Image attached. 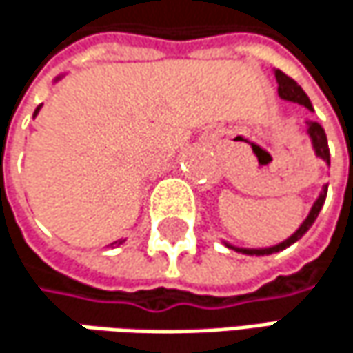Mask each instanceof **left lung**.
I'll return each mask as SVG.
<instances>
[{
    "label": "left lung",
    "mask_w": 353,
    "mask_h": 353,
    "mask_svg": "<svg viewBox=\"0 0 353 353\" xmlns=\"http://www.w3.org/2000/svg\"><path fill=\"white\" fill-rule=\"evenodd\" d=\"M274 74H276V81H279V95L283 97V99H288V101H294V103H299V105H305L307 110H313V105H311V101H309V97L305 95V91L296 85V81H292L288 74H285L283 70H274ZM309 136H311V140H313V148H315V152L317 156H321L323 160H327L330 162V146H327V136H325V130L317 123V121H311L309 123ZM325 197H327V187H323V193L319 195V199L315 201V205H313V209H311V213H309V217L303 221V225L288 238L283 243H279V245H272V248H262V250H238V252H243V254H250V256H264V254H274V252H281V250H285L288 248L290 243H294L296 240H301L303 236H305V232L315 223V219H317V215H319V211H321V207H323V203H325Z\"/></svg>",
    "instance_id": "8db88e82"
}]
</instances>
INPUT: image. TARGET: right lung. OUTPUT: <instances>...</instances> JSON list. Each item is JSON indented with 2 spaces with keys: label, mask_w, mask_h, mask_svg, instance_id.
<instances>
[{
  "label": "right lung",
  "mask_w": 353,
  "mask_h": 353,
  "mask_svg": "<svg viewBox=\"0 0 353 353\" xmlns=\"http://www.w3.org/2000/svg\"><path fill=\"white\" fill-rule=\"evenodd\" d=\"M38 111H40V105H38V108H36V111H34V115H36V113H38Z\"/></svg>",
  "instance_id": "right-lung-1"
}]
</instances>
